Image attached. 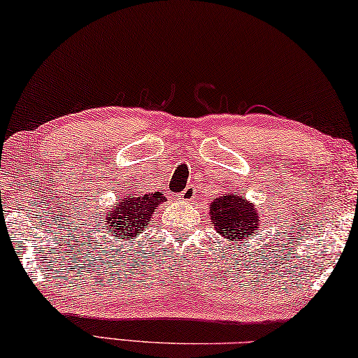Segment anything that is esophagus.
Wrapping results in <instances>:
<instances>
[{
	"label": "esophagus",
	"instance_id": "34e87169",
	"mask_svg": "<svg viewBox=\"0 0 358 358\" xmlns=\"http://www.w3.org/2000/svg\"><path fill=\"white\" fill-rule=\"evenodd\" d=\"M179 198L182 199V201H192V199H195L196 198V187L193 184L187 185V189L180 193Z\"/></svg>",
	"mask_w": 358,
	"mask_h": 358
}]
</instances>
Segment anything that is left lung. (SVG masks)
Masks as SVG:
<instances>
[{"label": "left lung", "mask_w": 358, "mask_h": 358, "mask_svg": "<svg viewBox=\"0 0 358 358\" xmlns=\"http://www.w3.org/2000/svg\"><path fill=\"white\" fill-rule=\"evenodd\" d=\"M210 220L217 233L224 241L229 239L233 243L252 239L261 224L259 212L256 210L255 204L236 192L218 196L210 203Z\"/></svg>", "instance_id": "8db88e82"}]
</instances>
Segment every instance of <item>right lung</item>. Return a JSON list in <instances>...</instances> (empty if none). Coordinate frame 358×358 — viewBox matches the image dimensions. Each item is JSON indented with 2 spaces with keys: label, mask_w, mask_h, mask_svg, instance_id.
<instances>
[{
  "label": "right lung",
  "mask_w": 358,
  "mask_h": 358,
  "mask_svg": "<svg viewBox=\"0 0 358 358\" xmlns=\"http://www.w3.org/2000/svg\"><path fill=\"white\" fill-rule=\"evenodd\" d=\"M163 201L166 199L160 192L125 195L106 212V234H113V239L124 241L138 236L148 227L155 209Z\"/></svg>",
  "instance_id": "obj_1"
}]
</instances>
